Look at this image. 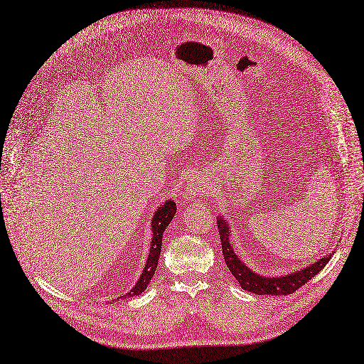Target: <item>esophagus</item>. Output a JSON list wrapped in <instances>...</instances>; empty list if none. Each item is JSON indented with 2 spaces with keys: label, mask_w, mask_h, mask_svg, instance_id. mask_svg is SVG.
Masks as SVG:
<instances>
[{
  "label": "esophagus",
  "mask_w": 364,
  "mask_h": 364,
  "mask_svg": "<svg viewBox=\"0 0 364 364\" xmlns=\"http://www.w3.org/2000/svg\"><path fill=\"white\" fill-rule=\"evenodd\" d=\"M199 192V186L196 183H192L189 184V187H187V193L189 195H196Z\"/></svg>",
  "instance_id": "1"
}]
</instances>
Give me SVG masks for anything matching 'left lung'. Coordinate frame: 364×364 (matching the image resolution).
<instances>
[{"mask_svg":"<svg viewBox=\"0 0 364 364\" xmlns=\"http://www.w3.org/2000/svg\"><path fill=\"white\" fill-rule=\"evenodd\" d=\"M218 228H219V235H220V245H222V253L225 262L230 268V272L232 276L238 280L240 287L250 291L252 294H258V295H289L292 292L301 288L304 284H307L309 280L315 277L322 268H324L328 261L331 259L333 253L327 255V257H322L314 264H309L306 268H301V270L285 274V276H279V277H265L258 273L252 272L250 268L241 262L238 255L234 252L230 240V223H228L223 216H218Z\"/></svg>","mask_w":364,"mask_h":364,"instance_id":"8db88e82","label":"left lung"}]
</instances>
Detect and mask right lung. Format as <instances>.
Returning a JSON list of instances; mask_svg holds the SVG:
<instances>
[{
  "label": "right lung",
  "instance_id": "right-lung-1",
  "mask_svg": "<svg viewBox=\"0 0 364 364\" xmlns=\"http://www.w3.org/2000/svg\"><path fill=\"white\" fill-rule=\"evenodd\" d=\"M175 211H177V204H175L173 200H166L164 205L156 210L153 220H151V232H153L151 247H150V253H148V258H146L145 267L142 270V274L138 279L136 285H134L127 294L119 295L118 299L136 297V295H141L146 289L148 284L151 282V277L156 273V268L159 264L160 250H161V238H164V232L166 230V226L171 223L172 218L175 216ZM117 300H114V301H117Z\"/></svg>",
  "mask_w": 364,
  "mask_h": 364
}]
</instances>
